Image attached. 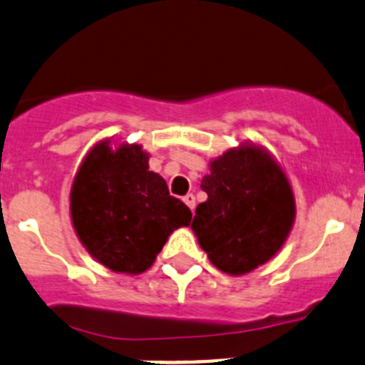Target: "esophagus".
Segmentation results:
<instances>
[{
	"label": "esophagus",
	"mask_w": 365,
	"mask_h": 365,
	"mask_svg": "<svg viewBox=\"0 0 365 365\" xmlns=\"http://www.w3.org/2000/svg\"><path fill=\"white\" fill-rule=\"evenodd\" d=\"M186 202V206H188L190 210H195V195H193V193H188V195H185V199H182Z\"/></svg>",
	"instance_id": "1"
}]
</instances>
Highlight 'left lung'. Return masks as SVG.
I'll return each instance as SVG.
<instances>
[{
	"label": "left lung",
	"mask_w": 365,
	"mask_h": 365,
	"mask_svg": "<svg viewBox=\"0 0 365 365\" xmlns=\"http://www.w3.org/2000/svg\"><path fill=\"white\" fill-rule=\"evenodd\" d=\"M202 179L208 200L197 206L192 230L213 266L242 275L272 259L295 219L292 186L260 148L230 150Z\"/></svg>",
	"instance_id": "obj_1"
}]
</instances>
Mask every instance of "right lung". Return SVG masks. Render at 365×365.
<instances>
[{"instance_id":"obj_1","label":"right lung","mask_w":365,"mask_h":365,"mask_svg":"<svg viewBox=\"0 0 365 365\" xmlns=\"http://www.w3.org/2000/svg\"><path fill=\"white\" fill-rule=\"evenodd\" d=\"M70 212L90 255L119 273L148 269L170 233L192 220L166 180L150 172L139 145L96 146L73 180Z\"/></svg>"}]
</instances>
